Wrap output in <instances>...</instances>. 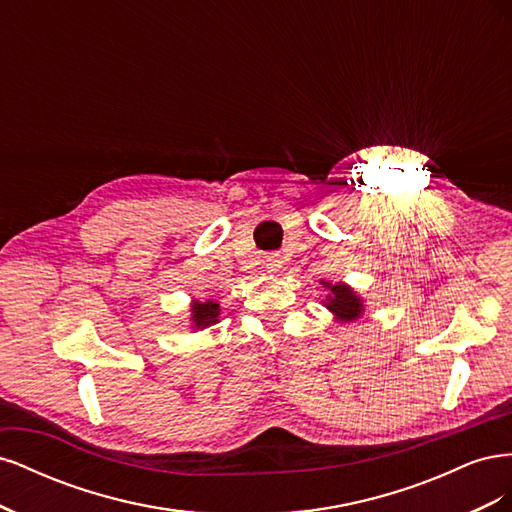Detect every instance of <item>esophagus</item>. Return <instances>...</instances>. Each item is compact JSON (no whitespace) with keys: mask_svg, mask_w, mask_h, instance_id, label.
<instances>
[{"mask_svg":"<svg viewBox=\"0 0 512 512\" xmlns=\"http://www.w3.org/2000/svg\"><path fill=\"white\" fill-rule=\"evenodd\" d=\"M280 267H282V256L280 254H271V256L265 258V269L269 273H275Z\"/></svg>","mask_w":512,"mask_h":512,"instance_id":"34e87169","label":"esophagus"}]
</instances>
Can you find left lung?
I'll return each mask as SVG.
<instances>
[{
  "instance_id": "left-lung-1",
  "label": "left lung",
  "mask_w": 512,
  "mask_h": 512,
  "mask_svg": "<svg viewBox=\"0 0 512 512\" xmlns=\"http://www.w3.org/2000/svg\"><path fill=\"white\" fill-rule=\"evenodd\" d=\"M322 284H324V288L331 290L327 294V301H324V307L329 309L337 322H354L363 316V312H365L363 299L350 286H346L342 282L339 284L322 282Z\"/></svg>"
}]
</instances>
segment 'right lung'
Listing matches in <instances>:
<instances>
[{
	"mask_svg": "<svg viewBox=\"0 0 512 512\" xmlns=\"http://www.w3.org/2000/svg\"><path fill=\"white\" fill-rule=\"evenodd\" d=\"M220 303H215L211 299L207 301H194L192 303V327L194 329H207L211 327V324L218 322V316H220Z\"/></svg>",
	"mask_w": 512,
	"mask_h": 512,
	"instance_id": "add662e5",
	"label": "right lung"
}]
</instances>
